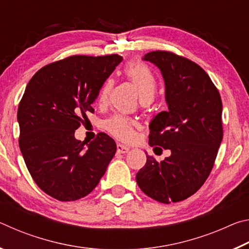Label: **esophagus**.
<instances>
[{"mask_svg":"<svg viewBox=\"0 0 249 249\" xmlns=\"http://www.w3.org/2000/svg\"><path fill=\"white\" fill-rule=\"evenodd\" d=\"M116 149H117V153H119V154H126L129 150V147L125 146L123 144H117Z\"/></svg>","mask_w":249,"mask_h":249,"instance_id":"obj_1","label":"esophagus"}]
</instances>
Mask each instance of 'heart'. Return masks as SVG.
I'll use <instances>...</instances> for the list:
<instances>
[{"instance_id": "heart-1", "label": "heart", "mask_w": 249, "mask_h": 249, "mask_svg": "<svg viewBox=\"0 0 249 249\" xmlns=\"http://www.w3.org/2000/svg\"><path fill=\"white\" fill-rule=\"evenodd\" d=\"M124 72L126 77L137 87L142 100L153 99L155 92L157 90V79L148 67L142 62H133L126 67ZM112 87L113 81L111 79L107 80L101 87L98 95V104L100 107H104L108 102ZM134 125L135 122L132 119L122 114L113 115L105 123L108 132L122 141L133 140L135 136Z\"/></svg>"}]
</instances>
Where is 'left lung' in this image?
Returning a JSON list of instances; mask_svg holds the SVG:
<instances>
[{
    "instance_id": "left-lung-1",
    "label": "left lung",
    "mask_w": 249,
    "mask_h": 249,
    "mask_svg": "<svg viewBox=\"0 0 249 249\" xmlns=\"http://www.w3.org/2000/svg\"><path fill=\"white\" fill-rule=\"evenodd\" d=\"M142 60L161 72L168 105L149 123V145L171 155L160 162L146 155L136 181L145 195L169 204L195 195L208 179L223 140L222 100L208 73L187 58L157 50Z\"/></svg>"
}]
</instances>
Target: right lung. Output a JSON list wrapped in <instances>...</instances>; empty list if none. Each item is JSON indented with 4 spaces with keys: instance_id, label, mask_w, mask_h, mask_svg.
<instances>
[{
    "instance_id": "1",
    "label": "right lung",
    "mask_w": 249,
    "mask_h": 249,
    "mask_svg": "<svg viewBox=\"0 0 249 249\" xmlns=\"http://www.w3.org/2000/svg\"><path fill=\"white\" fill-rule=\"evenodd\" d=\"M119 54L71 56L45 66L28 82L18 111L19 148L36 184L59 201H75L98 185L116 144L100 133L90 144L74 132L93 113L101 87L121 64Z\"/></svg>"
}]
</instances>
